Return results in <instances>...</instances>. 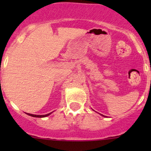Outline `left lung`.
<instances>
[{
	"label": "left lung",
	"instance_id": "obj_1",
	"mask_svg": "<svg viewBox=\"0 0 151 151\" xmlns=\"http://www.w3.org/2000/svg\"><path fill=\"white\" fill-rule=\"evenodd\" d=\"M103 116H104V115H103Z\"/></svg>",
	"mask_w": 151,
	"mask_h": 151
}]
</instances>
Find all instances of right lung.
I'll return each instance as SVG.
<instances>
[{
  "label": "right lung",
  "instance_id": "right-lung-1",
  "mask_svg": "<svg viewBox=\"0 0 151 151\" xmlns=\"http://www.w3.org/2000/svg\"><path fill=\"white\" fill-rule=\"evenodd\" d=\"M51 113H49V114H47V115H33V114H28V115H30V116L32 117H35V118H44V117H47L49 115H50Z\"/></svg>",
  "mask_w": 151,
  "mask_h": 151
}]
</instances>
